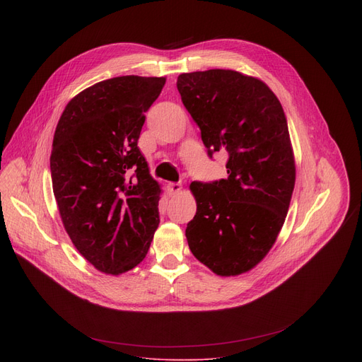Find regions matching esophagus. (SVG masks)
Here are the masks:
<instances>
[{
    "instance_id": "1",
    "label": "esophagus",
    "mask_w": 362,
    "mask_h": 362,
    "mask_svg": "<svg viewBox=\"0 0 362 362\" xmlns=\"http://www.w3.org/2000/svg\"><path fill=\"white\" fill-rule=\"evenodd\" d=\"M168 191L171 195H179L182 192V185L180 183H170Z\"/></svg>"
}]
</instances>
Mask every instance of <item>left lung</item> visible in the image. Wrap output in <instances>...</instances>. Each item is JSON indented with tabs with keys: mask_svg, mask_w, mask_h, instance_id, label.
<instances>
[{
	"mask_svg": "<svg viewBox=\"0 0 362 362\" xmlns=\"http://www.w3.org/2000/svg\"><path fill=\"white\" fill-rule=\"evenodd\" d=\"M177 90L208 154H229L226 179L189 186L197 201L189 250L217 276L243 274L270 252L291 205L296 168L286 117L267 85L236 70L182 73Z\"/></svg>",
	"mask_w": 362,
	"mask_h": 362,
	"instance_id": "8db88e82",
	"label": "left lung"
}]
</instances>
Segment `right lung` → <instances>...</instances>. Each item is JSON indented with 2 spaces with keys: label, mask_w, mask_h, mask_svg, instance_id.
I'll use <instances>...</instances> for the list:
<instances>
[{
  "label": "right lung",
  "mask_w": 362,
  "mask_h": 362,
  "mask_svg": "<svg viewBox=\"0 0 362 362\" xmlns=\"http://www.w3.org/2000/svg\"><path fill=\"white\" fill-rule=\"evenodd\" d=\"M165 78L120 76L66 105L51 149L52 191L64 229L95 269L119 276L146 257L158 227L161 185L138 139Z\"/></svg>",
  "instance_id": "right-lung-1"
}]
</instances>
